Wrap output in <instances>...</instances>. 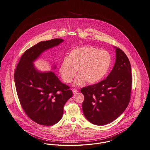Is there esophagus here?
<instances>
[{
	"mask_svg": "<svg viewBox=\"0 0 150 150\" xmlns=\"http://www.w3.org/2000/svg\"><path fill=\"white\" fill-rule=\"evenodd\" d=\"M72 91H73V94H76V93H77L79 92L78 90H77V89H73L72 90Z\"/></svg>",
	"mask_w": 150,
	"mask_h": 150,
	"instance_id": "1",
	"label": "esophagus"
}]
</instances>
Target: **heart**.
Instances as JSON below:
<instances>
[{"label":"heart","mask_w":150,"mask_h":150,"mask_svg":"<svg viewBox=\"0 0 150 150\" xmlns=\"http://www.w3.org/2000/svg\"><path fill=\"white\" fill-rule=\"evenodd\" d=\"M111 61V55L106 50L93 46L79 47L72 50L68 57L64 58L59 73L64 81L70 83L77 70L79 74L73 82V85L80 86L86 81L89 84H95L105 76Z\"/></svg>","instance_id":"b5f03b06"}]
</instances>
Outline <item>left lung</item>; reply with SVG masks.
Returning <instances> with one entry per match:
<instances>
[{
	"label": "left lung",
	"mask_w": 150,
	"mask_h": 150,
	"mask_svg": "<svg viewBox=\"0 0 150 150\" xmlns=\"http://www.w3.org/2000/svg\"><path fill=\"white\" fill-rule=\"evenodd\" d=\"M116 50V60L106 79L83 88L82 104L86 119L97 125H105L119 117L127 108L131 91L132 73L129 61L120 49Z\"/></svg>",
	"instance_id": "8db88e82"
}]
</instances>
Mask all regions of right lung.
Returning <instances> with one entry per match:
<instances>
[{
	"instance_id": "obj_1",
	"label": "right lung",
	"mask_w": 150,
	"mask_h": 150,
	"mask_svg": "<svg viewBox=\"0 0 150 150\" xmlns=\"http://www.w3.org/2000/svg\"><path fill=\"white\" fill-rule=\"evenodd\" d=\"M63 42L56 38L42 41L30 47L22 55L14 73L22 108L32 120L43 125H52L61 119L64 105L73 93L53 71H41L34 62L44 52ZM55 68V65L52 69Z\"/></svg>"
}]
</instances>
